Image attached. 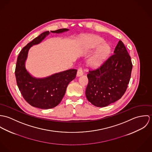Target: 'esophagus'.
I'll return each mask as SVG.
<instances>
[{"mask_svg": "<svg viewBox=\"0 0 152 152\" xmlns=\"http://www.w3.org/2000/svg\"><path fill=\"white\" fill-rule=\"evenodd\" d=\"M83 75V69L82 68H79L78 69V71H77V77H80L81 75Z\"/></svg>", "mask_w": 152, "mask_h": 152, "instance_id": "34e87169", "label": "esophagus"}]
</instances>
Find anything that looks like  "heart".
I'll return each mask as SVG.
<instances>
[{
    "instance_id": "heart-1",
    "label": "heart",
    "mask_w": 152,
    "mask_h": 152,
    "mask_svg": "<svg viewBox=\"0 0 152 152\" xmlns=\"http://www.w3.org/2000/svg\"><path fill=\"white\" fill-rule=\"evenodd\" d=\"M104 43V40L98 36H91L86 39V48L88 50L99 47L89 61V64L95 68L100 66L108 58L110 53V47L108 45Z\"/></svg>"
}]
</instances>
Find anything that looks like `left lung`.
<instances>
[{
    "instance_id": "8db88e82",
    "label": "left lung",
    "mask_w": 152,
    "mask_h": 152,
    "mask_svg": "<svg viewBox=\"0 0 152 152\" xmlns=\"http://www.w3.org/2000/svg\"><path fill=\"white\" fill-rule=\"evenodd\" d=\"M132 69L130 56L123 42L119 41L113 54L100 66L89 71L87 99L97 107H105L119 99L129 83Z\"/></svg>"
}]
</instances>
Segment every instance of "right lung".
I'll use <instances>...</instances> for the list:
<instances>
[{
	"label": "right lung",
	"instance_id": "1",
	"mask_svg": "<svg viewBox=\"0 0 152 152\" xmlns=\"http://www.w3.org/2000/svg\"><path fill=\"white\" fill-rule=\"evenodd\" d=\"M68 30L61 28L51 32L59 34ZM50 33L49 31L43 32L23 48L18 57L15 69L17 85L24 99L32 107L43 109L54 108L60 103L66 87L75 78L77 72L75 69H70L39 78L33 77L26 69L25 63L29 49L40 43Z\"/></svg>",
	"mask_w": 152,
	"mask_h": 152
}]
</instances>
